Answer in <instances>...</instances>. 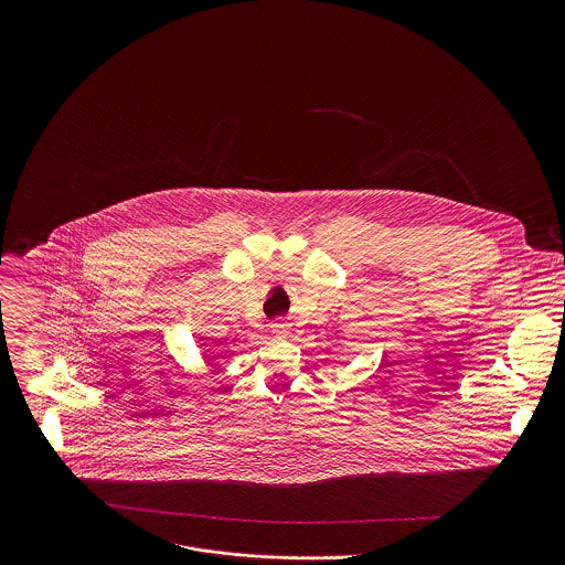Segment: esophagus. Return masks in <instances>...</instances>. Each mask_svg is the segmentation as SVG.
I'll return each mask as SVG.
<instances>
[{"mask_svg": "<svg viewBox=\"0 0 565 565\" xmlns=\"http://www.w3.org/2000/svg\"><path fill=\"white\" fill-rule=\"evenodd\" d=\"M271 332L276 337H287L289 334V323L285 322V320H276V322H271Z\"/></svg>", "mask_w": 565, "mask_h": 565, "instance_id": "1", "label": "esophagus"}]
</instances>
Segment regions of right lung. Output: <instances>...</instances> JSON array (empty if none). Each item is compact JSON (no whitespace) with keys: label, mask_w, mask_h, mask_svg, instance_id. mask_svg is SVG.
Listing matches in <instances>:
<instances>
[{"label":"right lung","mask_w":565,"mask_h":565,"mask_svg":"<svg viewBox=\"0 0 565 565\" xmlns=\"http://www.w3.org/2000/svg\"><path fill=\"white\" fill-rule=\"evenodd\" d=\"M209 361H213V356H211V359H209Z\"/></svg>","instance_id":"obj_1"}]
</instances>
